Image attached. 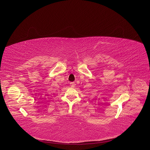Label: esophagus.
Segmentation results:
<instances>
[{
    "label": "esophagus",
    "mask_w": 150,
    "mask_h": 150,
    "mask_svg": "<svg viewBox=\"0 0 150 150\" xmlns=\"http://www.w3.org/2000/svg\"><path fill=\"white\" fill-rule=\"evenodd\" d=\"M70 84H71V86L72 88H74L75 86V83H71Z\"/></svg>",
    "instance_id": "34e87169"
}]
</instances>
